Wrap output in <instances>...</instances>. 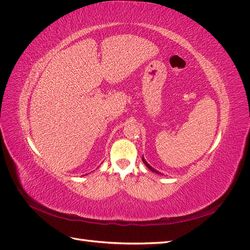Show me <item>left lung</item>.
<instances>
[{"label":"left lung","instance_id":"obj_1","mask_svg":"<svg viewBox=\"0 0 250 250\" xmlns=\"http://www.w3.org/2000/svg\"><path fill=\"white\" fill-rule=\"evenodd\" d=\"M142 160H143V162H144V163H145V165H146V166H147V167L149 168V169H150V170H151L152 172H155V173H160V175H162V173H161V172H159L158 170H156V169H154V168H153V167H151V166H150V165H149V164L147 163V161L144 159V156H143V158H142Z\"/></svg>","mask_w":250,"mask_h":250}]
</instances>
